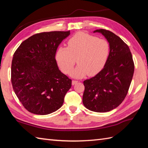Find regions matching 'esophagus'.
Instances as JSON below:
<instances>
[{
  "label": "esophagus",
  "instance_id": "34e87169",
  "mask_svg": "<svg viewBox=\"0 0 148 148\" xmlns=\"http://www.w3.org/2000/svg\"><path fill=\"white\" fill-rule=\"evenodd\" d=\"M78 82L77 81H75V80H73L72 81V85H74V84H76Z\"/></svg>",
  "mask_w": 148,
  "mask_h": 148
}]
</instances>
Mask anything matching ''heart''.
I'll return each mask as SVG.
<instances>
[{
    "label": "heart",
    "instance_id": "b5f03b06",
    "mask_svg": "<svg viewBox=\"0 0 148 148\" xmlns=\"http://www.w3.org/2000/svg\"><path fill=\"white\" fill-rule=\"evenodd\" d=\"M68 47L60 46L56 51L55 58L65 73H69L76 62L79 63L71 75L82 77L88 74L94 76L104 67L110 54L108 40L90 34L78 32L68 40Z\"/></svg>",
    "mask_w": 148,
    "mask_h": 148
}]
</instances>
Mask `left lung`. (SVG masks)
Returning <instances> with one entry per match:
<instances>
[{
  "instance_id": "left-lung-1",
  "label": "left lung",
  "mask_w": 148,
  "mask_h": 148,
  "mask_svg": "<svg viewBox=\"0 0 148 148\" xmlns=\"http://www.w3.org/2000/svg\"><path fill=\"white\" fill-rule=\"evenodd\" d=\"M102 34L110 45L106 65L95 76L84 81L83 103L92 111L105 112L117 108L123 101L132 80L134 64L128 46L120 37L104 29Z\"/></svg>"
}]
</instances>
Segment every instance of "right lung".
I'll list each match as a JSON object with an SVG mask.
<instances>
[{"label":"right lung","instance_id":"1","mask_svg":"<svg viewBox=\"0 0 148 148\" xmlns=\"http://www.w3.org/2000/svg\"><path fill=\"white\" fill-rule=\"evenodd\" d=\"M70 31L42 32L21 42L11 64V83L14 93L28 111L46 115L64 103L72 80L59 70L56 51Z\"/></svg>","mask_w":148,"mask_h":148}]
</instances>
